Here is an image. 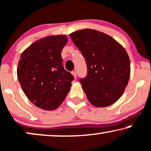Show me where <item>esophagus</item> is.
Instances as JSON below:
<instances>
[{
    "instance_id": "34e87169",
    "label": "esophagus",
    "mask_w": 151,
    "mask_h": 151,
    "mask_svg": "<svg viewBox=\"0 0 151 151\" xmlns=\"http://www.w3.org/2000/svg\"><path fill=\"white\" fill-rule=\"evenodd\" d=\"M72 74L74 76V79H76V78H77V72H76L75 71H72Z\"/></svg>"
}]
</instances>
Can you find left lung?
<instances>
[{"instance_id": "1", "label": "left lung", "mask_w": 151, "mask_h": 151, "mask_svg": "<svg viewBox=\"0 0 151 151\" xmlns=\"http://www.w3.org/2000/svg\"><path fill=\"white\" fill-rule=\"evenodd\" d=\"M70 37L87 64V76L79 81L88 101L99 108L115 103L130 78V59L126 50L110 36L95 29L77 30Z\"/></svg>"}]
</instances>
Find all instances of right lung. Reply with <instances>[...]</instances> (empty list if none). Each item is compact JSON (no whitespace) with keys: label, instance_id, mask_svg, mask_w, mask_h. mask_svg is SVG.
I'll return each instance as SVG.
<instances>
[{"label":"right lung","instance_id":"add662e5","mask_svg":"<svg viewBox=\"0 0 151 151\" xmlns=\"http://www.w3.org/2000/svg\"><path fill=\"white\" fill-rule=\"evenodd\" d=\"M65 35L48 36L21 54L17 68L21 86L29 101L45 110L57 108L70 91L74 77L64 69L61 51Z\"/></svg>","mask_w":151,"mask_h":151}]
</instances>
